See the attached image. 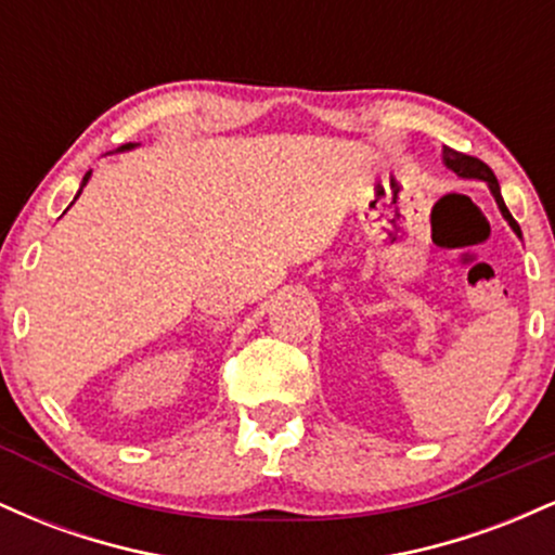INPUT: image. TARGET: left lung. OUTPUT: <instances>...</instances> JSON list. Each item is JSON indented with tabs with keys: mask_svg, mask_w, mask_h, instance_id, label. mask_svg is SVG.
<instances>
[{
	"mask_svg": "<svg viewBox=\"0 0 555 555\" xmlns=\"http://www.w3.org/2000/svg\"><path fill=\"white\" fill-rule=\"evenodd\" d=\"M443 164H446V167H449L451 171H454V175L464 177V180H482V182H488L490 193H493L495 203H499V208H501L503 219H506V221H508V227H512L514 232H517V237H521V229H519L517 221H514V216L508 214L506 203H503V197H501L499 180H495L493 169H490L488 164H482L480 158H475V156L460 154V151H454V149H443Z\"/></svg>",
	"mask_w": 555,
	"mask_h": 555,
	"instance_id": "1",
	"label": "left lung"
}]
</instances>
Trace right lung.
Returning <instances> with one entry per match:
<instances>
[{
    "label": "right lung",
    "mask_w": 555,
    "mask_h": 555,
    "mask_svg": "<svg viewBox=\"0 0 555 555\" xmlns=\"http://www.w3.org/2000/svg\"><path fill=\"white\" fill-rule=\"evenodd\" d=\"M125 149H135V145H132V143H127V145H122V151ZM88 177H91V171H88V175L86 177H82V184H80V190H78V195L82 193V188H86V182H88ZM78 195H75V197H78Z\"/></svg>",
    "instance_id": "add662e5"
}]
</instances>
